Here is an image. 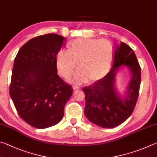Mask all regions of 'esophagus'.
Listing matches in <instances>:
<instances>
[{
	"instance_id": "1",
	"label": "esophagus",
	"mask_w": 157,
	"mask_h": 157,
	"mask_svg": "<svg viewBox=\"0 0 157 157\" xmlns=\"http://www.w3.org/2000/svg\"><path fill=\"white\" fill-rule=\"evenodd\" d=\"M79 87L78 86H73V91H76V90H78V89H79Z\"/></svg>"
}]
</instances>
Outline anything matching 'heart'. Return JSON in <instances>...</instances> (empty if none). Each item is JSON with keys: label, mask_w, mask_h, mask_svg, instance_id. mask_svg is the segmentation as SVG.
Masks as SVG:
<instances>
[{"label": "heart", "mask_w": 157, "mask_h": 157, "mask_svg": "<svg viewBox=\"0 0 157 157\" xmlns=\"http://www.w3.org/2000/svg\"><path fill=\"white\" fill-rule=\"evenodd\" d=\"M113 48L106 39H79L72 42L68 51L62 50L56 57L58 72L68 78L77 68L79 70L68 79L71 83L79 84L102 79L109 70Z\"/></svg>", "instance_id": "1"}]
</instances>
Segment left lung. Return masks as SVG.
Returning a JSON list of instances; mask_svg holds the SVG:
<instances>
[{
	"label": "left lung",
	"instance_id": "left-lung-1",
	"mask_svg": "<svg viewBox=\"0 0 157 157\" xmlns=\"http://www.w3.org/2000/svg\"><path fill=\"white\" fill-rule=\"evenodd\" d=\"M111 71L104 78L84 86V114L93 124L102 128H113L125 121L132 113L139 97L141 71L136 55L128 45L116 44ZM126 66L130 79L121 94L117 88L116 75Z\"/></svg>",
	"mask_w": 157,
	"mask_h": 157
}]
</instances>
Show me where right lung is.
I'll use <instances>...</instances> for the list:
<instances>
[{"label": "right lung", "instance_id": "add662e5", "mask_svg": "<svg viewBox=\"0 0 157 157\" xmlns=\"http://www.w3.org/2000/svg\"><path fill=\"white\" fill-rule=\"evenodd\" d=\"M66 39L47 34L28 41L13 66L10 94L21 118L39 129L62 121L73 89L57 75L56 57Z\"/></svg>", "mask_w": 157, "mask_h": 157}]
</instances>
